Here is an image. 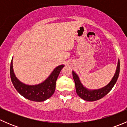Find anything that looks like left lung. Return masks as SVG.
I'll return each instance as SVG.
<instances>
[{"label":"left lung","mask_w":127,"mask_h":127,"mask_svg":"<svg viewBox=\"0 0 127 127\" xmlns=\"http://www.w3.org/2000/svg\"><path fill=\"white\" fill-rule=\"evenodd\" d=\"M119 72H120V61L119 60L115 75L111 80V81L109 82V84H107L104 87L100 88V89L89 90L83 86L82 84L79 80V77L74 71H72V76L74 78V82H75L77 94L83 99L88 101H94L98 100V99L103 98L114 86L115 84L116 83L117 79H118Z\"/></svg>","instance_id":"obj_1"}]
</instances>
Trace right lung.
Wrapping results in <instances>:
<instances>
[{
  "label": "right lung",
  "mask_w": 127,
  "mask_h": 127,
  "mask_svg": "<svg viewBox=\"0 0 127 127\" xmlns=\"http://www.w3.org/2000/svg\"><path fill=\"white\" fill-rule=\"evenodd\" d=\"M64 65L56 67L48 79L43 82L36 85H27L18 80L13 69L12 60L10 64V77L15 88L24 98L34 101H43L50 98L54 93L57 78Z\"/></svg>",
  "instance_id": "right-lung-1"
}]
</instances>
